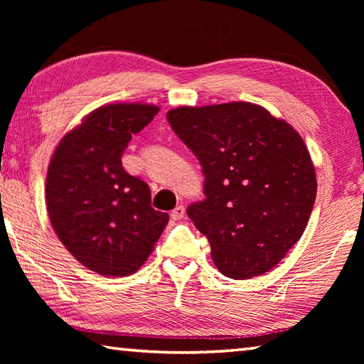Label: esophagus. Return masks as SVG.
Masks as SVG:
<instances>
[{"label": "esophagus", "instance_id": "34e87169", "mask_svg": "<svg viewBox=\"0 0 364 364\" xmlns=\"http://www.w3.org/2000/svg\"><path fill=\"white\" fill-rule=\"evenodd\" d=\"M184 213H186L184 211V206L180 205V206H176L172 213H170V215H172L173 220H180L184 218Z\"/></svg>", "mask_w": 364, "mask_h": 364}]
</instances>
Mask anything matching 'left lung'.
Here are the masks:
<instances>
[{
    "label": "left lung",
    "mask_w": 364,
    "mask_h": 364,
    "mask_svg": "<svg viewBox=\"0 0 364 364\" xmlns=\"http://www.w3.org/2000/svg\"><path fill=\"white\" fill-rule=\"evenodd\" d=\"M167 120L203 170L206 198L188 215L215 267L236 280L269 272L304 235L318 191L300 134L244 102L175 107Z\"/></svg>",
    "instance_id": "left-lung-1"
}]
</instances>
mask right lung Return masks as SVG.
<instances>
[{"label": "right lung", "mask_w": 364, "mask_h": 364, "mask_svg": "<svg viewBox=\"0 0 364 364\" xmlns=\"http://www.w3.org/2000/svg\"><path fill=\"white\" fill-rule=\"evenodd\" d=\"M159 107L106 105L59 142L46 173V210L60 242L103 277L139 270L158 242L168 214L151 208L150 188L122 166L131 137Z\"/></svg>", "instance_id": "1"}]
</instances>
